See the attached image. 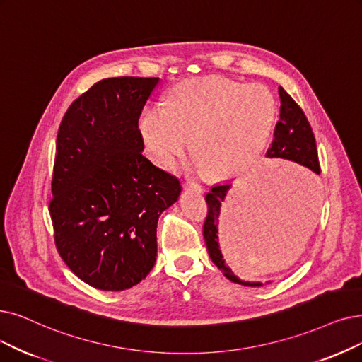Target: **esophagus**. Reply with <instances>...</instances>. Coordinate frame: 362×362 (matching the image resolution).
<instances>
[{
  "mask_svg": "<svg viewBox=\"0 0 362 362\" xmlns=\"http://www.w3.org/2000/svg\"><path fill=\"white\" fill-rule=\"evenodd\" d=\"M184 189H187V190H193V192H197V193H204V192H205V189H204V187H202L200 184H197V182H192V181L185 182V184H184Z\"/></svg>",
  "mask_w": 362,
  "mask_h": 362,
  "instance_id": "esophagus-1",
  "label": "esophagus"
}]
</instances>
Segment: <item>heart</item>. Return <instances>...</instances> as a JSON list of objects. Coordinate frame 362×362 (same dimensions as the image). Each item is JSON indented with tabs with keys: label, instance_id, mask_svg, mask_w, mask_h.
<instances>
[{
	"label": "heart",
	"instance_id": "obj_1",
	"mask_svg": "<svg viewBox=\"0 0 362 362\" xmlns=\"http://www.w3.org/2000/svg\"><path fill=\"white\" fill-rule=\"evenodd\" d=\"M276 117L273 95L258 84L204 77L178 84L168 105L144 115L141 134L153 160L172 168L193 148L212 177L248 168L263 151Z\"/></svg>",
	"mask_w": 362,
	"mask_h": 362
}]
</instances>
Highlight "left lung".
Instances as JSON below:
<instances>
[{
    "label": "left lung",
    "instance_id": "obj_1",
    "mask_svg": "<svg viewBox=\"0 0 362 362\" xmlns=\"http://www.w3.org/2000/svg\"><path fill=\"white\" fill-rule=\"evenodd\" d=\"M279 122L276 123V127H274L273 141L266 156L269 158H286V160H293L301 166L310 169L315 173H320L321 168L320 160H317L315 135L312 132V127L306 119L305 112H303V110L297 105L296 100L282 88H279ZM230 187L231 182L215 185L205 197L208 204V215L204 224V238L206 242L208 254L214 264L218 267L224 276L231 282H236L245 286H262V282H250L239 279L226 264L220 250L218 233L221 235V227L220 230H218V227L220 226V212Z\"/></svg>",
    "mask_w": 362,
    "mask_h": 362
}]
</instances>
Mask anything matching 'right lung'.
<instances>
[{"instance_id": "1", "label": "right lung", "mask_w": 362, "mask_h": 362, "mask_svg": "<svg viewBox=\"0 0 362 362\" xmlns=\"http://www.w3.org/2000/svg\"><path fill=\"white\" fill-rule=\"evenodd\" d=\"M158 78L100 80L66 110L49 204L54 243L71 272L103 291L146 279L157 221L181 184L142 154L139 115Z\"/></svg>"}]
</instances>
